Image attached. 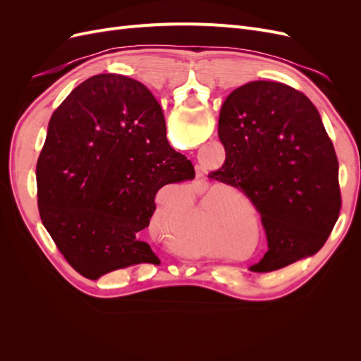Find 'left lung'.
Here are the masks:
<instances>
[{"label":"left lung","instance_id":"8db88e82","mask_svg":"<svg viewBox=\"0 0 361 361\" xmlns=\"http://www.w3.org/2000/svg\"><path fill=\"white\" fill-rule=\"evenodd\" d=\"M226 150L209 178L241 190L260 214L268 251L250 269L310 257L341 212L338 161L316 106L280 82L253 81L227 96L218 120Z\"/></svg>","mask_w":361,"mask_h":361}]
</instances>
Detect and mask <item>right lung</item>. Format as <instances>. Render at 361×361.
Here are the masks:
<instances>
[{"label":"right lung","instance_id":"add662e5","mask_svg":"<svg viewBox=\"0 0 361 361\" xmlns=\"http://www.w3.org/2000/svg\"><path fill=\"white\" fill-rule=\"evenodd\" d=\"M146 85L116 73L81 82L54 111L36 167L42 223L81 276L159 265L143 231L155 194L192 180Z\"/></svg>","mask_w":361,"mask_h":361}]
</instances>
